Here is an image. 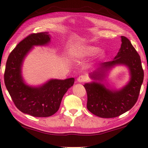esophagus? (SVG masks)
Listing matches in <instances>:
<instances>
[{"label": "esophagus", "instance_id": "esophagus-1", "mask_svg": "<svg viewBox=\"0 0 148 148\" xmlns=\"http://www.w3.org/2000/svg\"><path fill=\"white\" fill-rule=\"evenodd\" d=\"M86 80V77L84 76H79L78 77H77V81L79 82V83H82V82H84Z\"/></svg>", "mask_w": 148, "mask_h": 148}]
</instances>
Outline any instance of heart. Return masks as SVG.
<instances>
[{
	"label": "heart",
	"mask_w": 148,
	"mask_h": 148,
	"mask_svg": "<svg viewBox=\"0 0 148 148\" xmlns=\"http://www.w3.org/2000/svg\"><path fill=\"white\" fill-rule=\"evenodd\" d=\"M97 51V47L92 46H87V45H81L77 46L76 48L72 50V53L74 57L79 58L91 56ZM106 56V53L103 49H100L97 51V57L99 59H104Z\"/></svg>",
	"instance_id": "heart-1"
}]
</instances>
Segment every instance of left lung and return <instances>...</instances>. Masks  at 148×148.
<instances>
[{
    "label": "left lung",
    "instance_id": "obj_1",
    "mask_svg": "<svg viewBox=\"0 0 148 148\" xmlns=\"http://www.w3.org/2000/svg\"><path fill=\"white\" fill-rule=\"evenodd\" d=\"M119 51L112 61L104 62L89 76L95 81L84 86L87 91V108L89 112L102 118H112L131 110L138 98L144 80V71L138 53L129 40L121 36ZM124 65L129 69L130 79L119 90L110 88L102 81L115 66Z\"/></svg>",
    "mask_w": 148,
    "mask_h": 148
}]
</instances>
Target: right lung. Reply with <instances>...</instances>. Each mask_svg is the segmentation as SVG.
<instances>
[{
    "label": "right lung",
    "mask_w": 148,
    "mask_h": 148,
    "mask_svg": "<svg viewBox=\"0 0 148 148\" xmlns=\"http://www.w3.org/2000/svg\"><path fill=\"white\" fill-rule=\"evenodd\" d=\"M51 40L47 32L29 35L9 55L4 83L14 104L24 114L34 117L51 116L58 111L64 95L74 83V77L51 79L39 86L27 85L22 76V66L32 47L46 46Z\"/></svg>",
    "instance_id": "obj_1"
}]
</instances>
